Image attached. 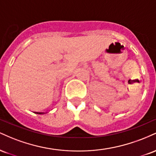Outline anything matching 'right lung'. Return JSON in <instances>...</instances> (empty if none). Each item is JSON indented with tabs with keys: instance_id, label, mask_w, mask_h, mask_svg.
Instances as JSON below:
<instances>
[{
	"instance_id": "add662e5",
	"label": "right lung",
	"mask_w": 156,
	"mask_h": 156,
	"mask_svg": "<svg viewBox=\"0 0 156 156\" xmlns=\"http://www.w3.org/2000/svg\"><path fill=\"white\" fill-rule=\"evenodd\" d=\"M34 113H35V114H45V113H47V112H34Z\"/></svg>"
}]
</instances>
